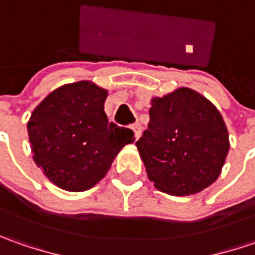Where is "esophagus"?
<instances>
[{
    "label": "esophagus",
    "mask_w": 255,
    "mask_h": 255,
    "mask_svg": "<svg viewBox=\"0 0 255 255\" xmlns=\"http://www.w3.org/2000/svg\"><path fill=\"white\" fill-rule=\"evenodd\" d=\"M130 129L133 130L134 133V137H136V140L140 137V133H142V128H140V125L139 123H133L132 126H130Z\"/></svg>",
    "instance_id": "1"
}]
</instances>
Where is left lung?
<instances>
[{"instance_id":"left-lung-1","label":"left lung","mask_w":255,"mask_h":255,"mask_svg":"<svg viewBox=\"0 0 255 255\" xmlns=\"http://www.w3.org/2000/svg\"><path fill=\"white\" fill-rule=\"evenodd\" d=\"M150 105V122L136 142L149 180L170 196L204 190L220 176L230 149L219 109L190 88L153 98Z\"/></svg>"}]
</instances>
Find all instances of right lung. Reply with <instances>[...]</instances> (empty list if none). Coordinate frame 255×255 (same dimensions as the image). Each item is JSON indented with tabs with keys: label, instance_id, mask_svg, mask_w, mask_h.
I'll list each match as a JSON object with an SVG mask.
<instances>
[{
	"label": "right lung",
	"instance_id": "1",
	"mask_svg": "<svg viewBox=\"0 0 255 255\" xmlns=\"http://www.w3.org/2000/svg\"><path fill=\"white\" fill-rule=\"evenodd\" d=\"M108 91L91 81L55 89L31 115L26 129L34 162L58 187L89 190L102 180L133 132L108 121Z\"/></svg>",
	"mask_w": 255,
	"mask_h": 255
}]
</instances>
